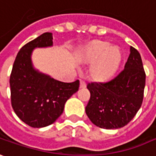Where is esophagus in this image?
Returning <instances> with one entry per match:
<instances>
[{"label":"esophagus","instance_id":"obj_1","mask_svg":"<svg viewBox=\"0 0 156 156\" xmlns=\"http://www.w3.org/2000/svg\"><path fill=\"white\" fill-rule=\"evenodd\" d=\"M87 87V83H86L84 80H80V88H84V87Z\"/></svg>","mask_w":156,"mask_h":156}]
</instances>
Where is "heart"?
Returning <instances> with one entry per match:
<instances>
[{"mask_svg": "<svg viewBox=\"0 0 156 156\" xmlns=\"http://www.w3.org/2000/svg\"><path fill=\"white\" fill-rule=\"evenodd\" d=\"M82 56L87 61L95 62L91 69L92 76L97 80H105L119 68L122 53L118 47H110L106 42L95 41L86 47Z\"/></svg>", "mask_w": 156, "mask_h": 156, "instance_id": "heart-1", "label": "heart"}]
</instances>
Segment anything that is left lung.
Instances as JSON below:
<instances>
[{
    "instance_id": "obj_1",
    "label": "left lung",
    "mask_w": 156,
    "mask_h": 156,
    "mask_svg": "<svg viewBox=\"0 0 156 156\" xmlns=\"http://www.w3.org/2000/svg\"><path fill=\"white\" fill-rule=\"evenodd\" d=\"M124 69L105 82H91L87 87L90 100L86 113L91 122L102 129L125 126L140 109L146 75L139 52L130 46Z\"/></svg>"
}]
</instances>
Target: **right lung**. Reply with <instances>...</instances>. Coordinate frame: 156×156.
<instances>
[{
  "label": "right lung",
  "instance_id": "right-lung-1",
  "mask_svg": "<svg viewBox=\"0 0 156 156\" xmlns=\"http://www.w3.org/2000/svg\"><path fill=\"white\" fill-rule=\"evenodd\" d=\"M52 39L51 32H44L25 44L17 54L10 76L12 109L20 119L33 128L53 124L80 86L79 80L62 82L34 69L33 50L52 46Z\"/></svg>",
  "mask_w": 156,
  "mask_h": 156
}]
</instances>
